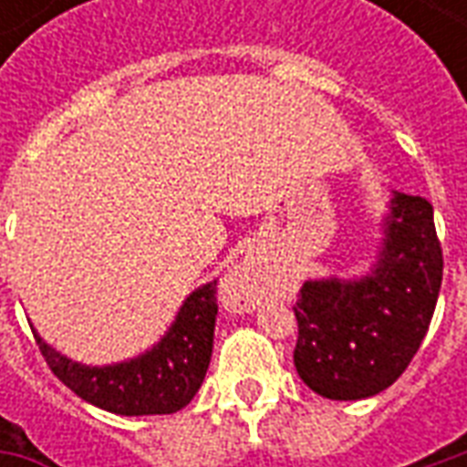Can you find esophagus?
<instances>
[{"mask_svg":"<svg viewBox=\"0 0 467 467\" xmlns=\"http://www.w3.org/2000/svg\"><path fill=\"white\" fill-rule=\"evenodd\" d=\"M265 270L254 257H244L234 265L223 280L224 303L233 305L237 310H250L265 293Z\"/></svg>","mask_w":467,"mask_h":467,"instance_id":"34e87169","label":"esophagus"}]
</instances>
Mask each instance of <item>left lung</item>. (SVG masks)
Instances as JSON below:
<instances>
[{
    "mask_svg": "<svg viewBox=\"0 0 467 467\" xmlns=\"http://www.w3.org/2000/svg\"><path fill=\"white\" fill-rule=\"evenodd\" d=\"M441 283L432 204L395 192L375 270L358 283H305L297 293V375L330 400H362L390 388L431 327Z\"/></svg>",
    "mask_w": 467,
    "mask_h": 467,
    "instance_id": "left-lung-1",
    "label": "left lung"
}]
</instances>
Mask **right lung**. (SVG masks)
Returning a JSON list of instances; mask_svg holds the SVG:
<instances>
[{
  "label": "right lung",
  "instance_id": "right-lung-1",
  "mask_svg": "<svg viewBox=\"0 0 467 467\" xmlns=\"http://www.w3.org/2000/svg\"><path fill=\"white\" fill-rule=\"evenodd\" d=\"M217 283L202 285L184 300L162 343L134 360L87 368L67 360L35 335L49 370L82 400L117 415H170L200 390L213 358Z\"/></svg>",
  "mask_w": 467,
  "mask_h": 467
}]
</instances>
